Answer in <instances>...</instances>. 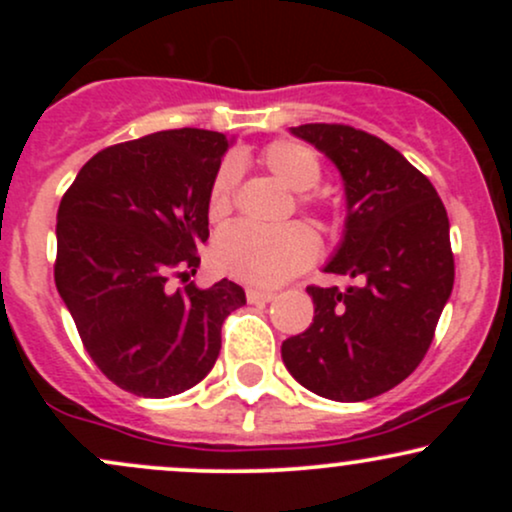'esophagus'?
Masks as SVG:
<instances>
[{
    "label": "esophagus",
    "mask_w": 512,
    "mask_h": 512,
    "mask_svg": "<svg viewBox=\"0 0 512 512\" xmlns=\"http://www.w3.org/2000/svg\"><path fill=\"white\" fill-rule=\"evenodd\" d=\"M274 298L272 291H262V289H248V301L250 303H269Z\"/></svg>",
    "instance_id": "1"
}]
</instances>
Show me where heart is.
<instances>
[{"mask_svg":"<svg viewBox=\"0 0 512 512\" xmlns=\"http://www.w3.org/2000/svg\"><path fill=\"white\" fill-rule=\"evenodd\" d=\"M260 163L276 180L284 182L289 190L301 192V207H317V199L308 190L320 182L322 163L310 146L301 142L279 139L264 146ZM240 170L236 161H223L211 180L209 190V216L214 221L226 219L236 202ZM320 250L313 228L301 221L284 223L279 228H260L250 223H236L216 238L214 257L216 269L233 279L248 281L255 286H279L291 276L310 267Z\"/></svg>","mask_w":512,"mask_h":512,"instance_id":"heart-1","label":"heart"}]
</instances>
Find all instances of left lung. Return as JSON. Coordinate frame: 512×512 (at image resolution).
Instances as JSON below:
<instances>
[{"instance_id": "1", "label": "left lung", "mask_w": 512, "mask_h": 512, "mask_svg": "<svg viewBox=\"0 0 512 512\" xmlns=\"http://www.w3.org/2000/svg\"><path fill=\"white\" fill-rule=\"evenodd\" d=\"M344 178L346 231L327 274L346 291L308 286L315 317L281 344L293 378L334 402H363L424 361L455 284L448 211L421 170L375 134L310 122L291 129Z\"/></svg>"}]
</instances>
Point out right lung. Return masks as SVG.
I'll use <instances>...</instances> for the list:
<instances>
[{
  "label": "right lung",
  "mask_w": 512,
  "mask_h": 512,
  "mask_svg": "<svg viewBox=\"0 0 512 512\" xmlns=\"http://www.w3.org/2000/svg\"><path fill=\"white\" fill-rule=\"evenodd\" d=\"M226 149V134L195 127L108 146L60 202L57 291L93 363L137 397L195 387L219 358L223 320L245 305L233 281H190Z\"/></svg>",
  "instance_id": "1"
}]
</instances>
